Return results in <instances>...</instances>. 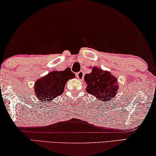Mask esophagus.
<instances>
[{
	"mask_svg": "<svg viewBox=\"0 0 156 156\" xmlns=\"http://www.w3.org/2000/svg\"><path fill=\"white\" fill-rule=\"evenodd\" d=\"M76 76H77V78L79 79V80H82L83 79V76H84V73L83 71H80V72H79L77 74H76Z\"/></svg>",
	"mask_w": 156,
	"mask_h": 156,
	"instance_id": "esophagus-1",
	"label": "esophagus"
}]
</instances>
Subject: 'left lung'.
Wrapping results in <instances>:
<instances>
[{
    "label": "left lung",
    "instance_id": "obj_1",
    "mask_svg": "<svg viewBox=\"0 0 156 156\" xmlns=\"http://www.w3.org/2000/svg\"><path fill=\"white\" fill-rule=\"evenodd\" d=\"M84 81L87 83L86 91L103 102L113 99L118 91L117 79L108 71L94 66L90 74H86Z\"/></svg>",
    "mask_w": 156,
    "mask_h": 156
}]
</instances>
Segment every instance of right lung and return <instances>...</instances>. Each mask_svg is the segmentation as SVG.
I'll return each instance as SVG.
<instances>
[{
    "label": "right lung",
    "mask_w": 156,
    "mask_h": 156,
    "mask_svg": "<svg viewBox=\"0 0 156 156\" xmlns=\"http://www.w3.org/2000/svg\"><path fill=\"white\" fill-rule=\"evenodd\" d=\"M75 77V73L69 68L63 71L50 72L35 82L36 96L41 101H52L63 93L66 82Z\"/></svg>",
    "instance_id": "add662e5"
}]
</instances>
